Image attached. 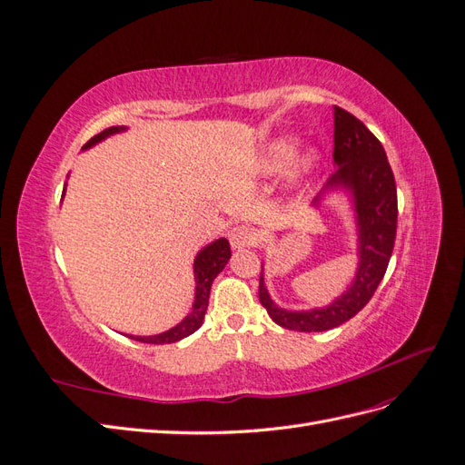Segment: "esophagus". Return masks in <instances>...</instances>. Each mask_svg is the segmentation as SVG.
Masks as SVG:
<instances>
[{"mask_svg": "<svg viewBox=\"0 0 465 465\" xmlns=\"http://www.w3.org/2000/svg\"><path fill=\"white\" fill-rule=\"evenodd\" d=\"M258 232L254 229L250 227H244V224H241V227H234L229 234V241H231V246L232 248H250V246H256L258 244Z\"/></svg>", "mask_w": 465, "mask_h": 465, "instance_id": "esophagus-1", "label": "esophagus"}]
</instances>
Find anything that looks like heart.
Instances as JSON below:
<instances>
[{
    "mask_svg": "<svg viewBox=\"0 0 465 465\" xmlns=\"http://www.w3.org/2000/svg\"><path fill=\"white\" fill-rule=\"evenodd\" d=\"M294 153H297V143H294V139H287V137L277 139V142H273L270 147H267V153L263 154L262 166H260L262 174H277L281 171H285V168L292 163ZM314 164H316V154L308 153L302 159L301 171L304 173L311 171Z\"/></svg>",
    "mask_w": 465,
    "mask_h": 465,
    "instance_id": "heart-1",
    "label": "heart"
}]
</instances>
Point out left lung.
I'll list each match as a JSON object with an SVG mask.
<instances>
[{
  "mask_svg": "<svg viewBox=\"0 0 465 465\" xmlns=\"http://www.w3.org/2000/svg\"><path fill=\"white\" fill-rule=\"evenodd\" d=\"M333 163L340 164L330 184L353 193L359 224V270L353 285L326 308L306 312L273 304L260 275L258 297L270 318L294 331H326L361 312L372 299L391 258L398 229V190L386 151L376 135L351 112L333 106Z\"/></svg>",
  "mask_w": 465,
  "mask_h": 465,
  "instance_id": "obj_1",
  "label": "left lung"
}]
</instances>
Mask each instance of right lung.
I'll use <instances>...</instances> for the list:
<instances>
[{"label":"right lung","instance_id":"right-lung-1","mask_svg":"<svg viewBox=\"0 0 465 465\" xmlns=\"http://www.w3.org/2000/svg\"><path fill=\"white\" fill-rule=\"evenodd\" d=\"M124 128H108L104 132H101L98 135L91 137L89 142L85 143V149L103 142L104 137L112 135V134H118ZM231 258V246L227 238H219V241L211 242L207 248H203L198 258L193 262V273H195V301H193V308L192 312L182 320L178 326H174L173 330H168L164 333L159 335H149V337H135L130 335L132 340L135 341H142V343H153V345H164V343H176L180 340H184V337L192 335L195 330H198L202 323H203V316L207 311V304H209V291H211V283H213V279L224 270V265H227Z\"/></svg>","mask_w":465,"mask_h":465}]
</instances>
